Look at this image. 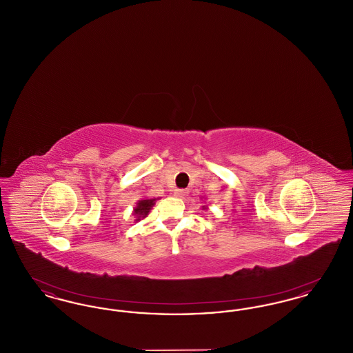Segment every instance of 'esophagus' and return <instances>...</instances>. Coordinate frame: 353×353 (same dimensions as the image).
<instances>
[{
  "label": "esophagus",
  "mask_w": 353,
  "mask_h": 353,
  "mask_svg": "<svg viewBox=\"0 0 353 353\" xmlns=\"http://www.w3.org/2000/svg\"><path fill=\"white\" fill-rule=\"evenodd\" d=\"M174 196L179 197V199H184V197L188 196V190H186V189H176Z\"/></svg>",
  "instance_id": "1"
}]
</instances>
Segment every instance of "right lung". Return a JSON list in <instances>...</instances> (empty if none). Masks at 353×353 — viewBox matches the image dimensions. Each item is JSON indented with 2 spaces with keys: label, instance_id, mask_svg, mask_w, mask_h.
Returning <instances> with one entry per match:
<instances>
[{
  "label": "right lung",
  "instance_id": "obj_1",
  "mask_svg": "<svg viewBox=\"0 0 353 353\" xmlns=\"http://www.w3.org/2000/svg\"><path fill=\"white\" fill-rule=\"evenodd\" d=\"M156 199H147V200H140L136 203V208L134 209V216H136V222L141 219H145L151 210L152 206L154 205Z\"/></svg>",
  "mask_w": 353,
  "mask_h": 353
}]
</instances>
